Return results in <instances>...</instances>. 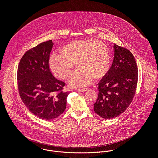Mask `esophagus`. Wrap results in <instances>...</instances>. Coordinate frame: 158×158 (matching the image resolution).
Wrapping results in <instances>:
<instances>
[{
	"instance_id": "obj_1",
	"label": "esophagus",
	"mask_w": 158,
	"mask_h": 158,
	"mask_svg": "<svg viewBox=\"0 0 158 158\" xmlns=\"http://www.w3.org/2000/svg\"><path fill=\"white\" fill-rule=\"evenodd\" d=\"M77 91L78 92H85L86 90H87V88H81V89H76Z\"/></svg>"
}]
</instances>
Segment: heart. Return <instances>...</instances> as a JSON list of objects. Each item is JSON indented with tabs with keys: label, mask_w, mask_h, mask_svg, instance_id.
Instances as JSON below:
<instances>
[{
	"label": "heart",
	"mask_w": 158,
	"mask_h": 158,
	"mask_svg": "<svg viewBox=\"0 0 158 158\" xmlns=\"http://www.w3.org/2000/svg\"><path fill=\"white\" fill-rule=\"evenodd\" d=\"M61 53L50 56V68L56 77L64 79L70 75L77 63L79 68L73 73L69 80L72 86H85L93 77H103L109 70L110 52L100 40H74L64 45Z\"/></svg>",
	"instance_id": "heart-1"
}]
</instances>
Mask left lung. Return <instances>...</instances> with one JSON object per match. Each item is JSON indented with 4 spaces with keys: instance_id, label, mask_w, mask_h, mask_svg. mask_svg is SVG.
I'll list each match as a JSON object with an SVG mask.
<instances>
[{
    "instance_id": "8db88e82",
    "label": "left lung",
    "mask_w": 158,
    "mask_h": 158,
    "mask_svg": "<svg viewBox=\"0 0 158 158\" xmlns=\"http://www.w3.org/2000/svg\"><path fill=\"white\" fill-rule=\"evenodd\" d=\"M114 60L106 74L98 84L94 111L104 119L123 113L132 102L138 81V68L132 53L114 44Z\"/></svg>"
}]
</instances>
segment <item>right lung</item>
Returning <instances> with one entry per match:
<instances>
[{
  "label": "right lung",
  "mask_w": 158,
  "mask_h": 158,
  "mask_svg": "<svg viewBox=\"0 0 158 158\" xmlns=\"http://www.w3.org/2000/svg\"><path fill=\"white\" fill-rule=\"evenodd\" d=\"M53 45L50 40L27 51L20 60L17 71L18 92L23 102L34 115L47 121L64 111L70 93L62 90L65 83L56 79L50 70Z\"/></svg>",
  "instance_id": "right-lung-1"
}]
</instances>
